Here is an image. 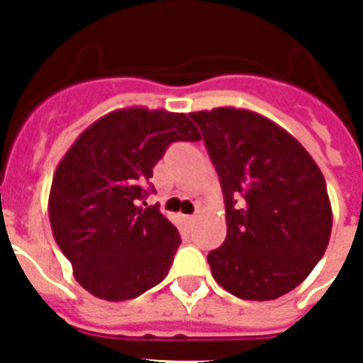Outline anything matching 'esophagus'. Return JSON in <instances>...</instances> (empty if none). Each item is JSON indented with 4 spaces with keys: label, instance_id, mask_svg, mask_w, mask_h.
<instances>
[{
    "label": "esophagus",
    "instance_id": "34e87169",
    "mask_svg": "<svg viewBox=\"0 0 363 363\" xmlns=\"http://www.w3.org/2000/svg\"><path fill=\"white\" fill-rule=\"evenodd\" d=\"M196 218H198V215H184V222H188V224L196 222Z\"/></svg>",
    "mask_w": 363,
    "mask_h": 363
}]
</instances>
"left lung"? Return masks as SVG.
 Here are the masks:
<instances>
[{"mask_svg": "<svg viewBox=\"0 0 363 363\" xmlns=\"http://www.w3.org/2000/svg\"><path fill=\"white\" fill-rule=\"evenodd\" d=\"M220 179L228 235L207 254L211 273L241 299L267 301L307 279L332 233L326 181L281 125L252 111L190 113Z\"/></svg>", "mask_w": 363, "mask_h": 363, "instance_id": "8db88e82", "label": "left lung"}]
</instances>
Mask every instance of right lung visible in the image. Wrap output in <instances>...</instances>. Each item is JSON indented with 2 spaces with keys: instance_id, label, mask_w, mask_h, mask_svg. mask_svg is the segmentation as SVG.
Masks as SVG:
<instances>
[{
  "instance_id": "obj_1",
  "label": "right lung",
  "mask_w": 363,
  "mask_h": 363,
  "mask_svg": "<svg viewBox=\"0 0 363 363\" xmlns=\"http://www.w3.org/2000/svg\"><path fill=\"white\" fill-rule=\"evenodd\" d=\"M199 139L182 113L130 107L94 122L62 158L48 218L77 282L92 296L133 299L167 277L181 235L158 205L148 207L147 184L171 143Z\"/></svg>"
}]
</instances>
